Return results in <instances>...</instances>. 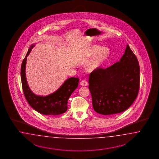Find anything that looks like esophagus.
Wrapping results in <instances>:
<instances>
[{
	"label": "esophagus",
	"mask_w": 159,
	"mask_h": 159,
	"mask_svg": "<svg viewBox=\"0 0 159 159\" xmlns=\"http://www.w3.org/2000/svg\"><path fill=\"white\" fill-rule=\"evenodd\" d=\"M80 85L82 86H86L88 85V83L87 82L86 80H83L80 82Z\"/></svg>",
	"instance_id": "obj_1"
}]
</instances>
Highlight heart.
Listing matches in <instances>:
<instances>
[{
	"mask_svg": "<svg viewBox=\"0 0 159 159\" xmlns=\"http://www.w3.org/2000/svg\"><path fill=\"white\" fill-rule=\"evenodd\" d=\"M86 55L89 57H94L92 61L89 63L87 69L92 71L102 66L110 55V49L107 47L102 48L99 45H92L86 51Z\"/></svg>",
	"mask_w": 159,
	"mask_h": 159,
	"instance_id": "heart-1",
	"label": "heart"
}]
</instances>
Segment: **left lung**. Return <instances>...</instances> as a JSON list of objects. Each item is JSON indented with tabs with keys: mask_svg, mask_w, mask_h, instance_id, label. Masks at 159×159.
<instances>
[{
	"mask_svg": "<svg viewBox=\"0 0 159 159\" xmlns=\"http://www.w3.org/2000/svg\"><path fill=\"white\" fill-rule=\"evenodd\" d=\"M139 62L127 45L119 62L106 69L98 67L89 76V90L94 111L112 115L125 111L138 96L139 89Z\"/></svg>",
	"mask_w": 159,
	"mask_h": 159,
	"instance_id": "left-lung-1",
	"label": "left lung"
}]
</instances>
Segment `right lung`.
<instances>
[{"label": "right lung", "mask_w": 159, "mask_h": 159, "mask_svg": "<svg viewBox=\"0 0 159 159\" xmlns=\"http://www.w3.org/2000/svg\"><path fill=\"white\" fill-rule=\"evenodd\" d=\"M34 46L32 45L30 47L21 66V79L24 96L30 106L43 115L57 116L62 114L67 110V100L78 86L79 79L77 77L68 79L56 92L47 96H39L34 94L29 88L25 77L27 57Z\"/></svg>", "instance_id": "obj_1"}]
</instances>
